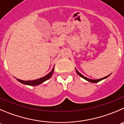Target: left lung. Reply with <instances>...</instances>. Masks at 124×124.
<instances>
[{
	"label": "left lung",
	"mask_w": 124,
	"mask_h": 124,
	"mask_svg": "<svg viewBox=\"0 0 124 124\" xmlns=\"http://www.w3.org/2000/svg\"><path fill=\"white\" fill-rule=\"evenodd\" d=\"M75 70H76V72H77V74H78V75H80V76L81 77H82V78H84L85 80H86V81H88V82H91V83H97V82H100V81L102 80H103V79H105V78H107L108 77H109V75H110V74H109V75H107V76L105 77H103V78H100V79H97V80H93V79H90V78H87V77H86L83 76V75H82V74H80V73L77 70V69H76V68H75Z\"/></svg>",
	"instance_id": "1"
}]
</instances>
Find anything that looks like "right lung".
<instances>
[{
  "label": "right lung",
  "mask_w": 124,
  "mask_h": 124,
  "mask_svg": "<svg viewBox=\"0 0 124 124\" xmlns=\"http://www.w3.org/2000/svg\"><path fill=\"white\" fill-rule=\"evenodd\" d=\"M54 67L53 68L52 70L48 74H47L46 75H45L43 77L39 78L38 79H36V80H28V81H25V80H20V79L16 78L18 82H19L20 83H22L23 85H29V86H37L41 84L43 82H44L45 81L47 80L50 78V77L52 75L53 72H54Z\"/></svg>",
  "instance_id": "obj_1"
}]
</instances>
